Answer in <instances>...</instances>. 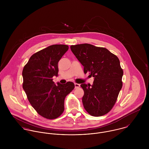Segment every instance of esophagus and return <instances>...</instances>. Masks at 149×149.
I'll return each mask as SVG.
<instances>
[{
	"instance_id": "obj_1",
	"label": "esophagus",
	"mask_w": 149,
	"mask_h": 149,
	"mask_svg": "<svg viewBox=\"0 0 149 149\" xmlns=\"http://www.w3.org/2000/svg\"><path fill=\"white\" fill-rule=\"evenodd\" d=\"M74 86H75V88H78L80 86V84L77 83H74Z\"/></svg>"
}]
</instances>
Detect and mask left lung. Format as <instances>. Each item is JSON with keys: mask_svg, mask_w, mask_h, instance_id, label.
Returning a JSON list of instances; mask_svg holds the SVG:
<instances>
[{"mask_svg": "<svg viewBox=\"0 0 149 149\" xmlns=\"http://www.w3.org/2000/svg\"><path fill=\"white\" fill-rule=\"evenodd\" d=\"M70 49L84 66V73L95 78L93 85L81 84L85 110L93 116L106 115L115 105L123 85V70L118 57L106 48L88 43L71 45Z\"/></svg>", "mask_w": 149, "mask_h": 149, "instance_id": "obj_1", "label": "left lung"}]
</instances>
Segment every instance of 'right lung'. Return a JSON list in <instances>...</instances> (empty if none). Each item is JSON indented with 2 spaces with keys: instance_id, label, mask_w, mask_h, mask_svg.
<instances>
[{
  "instance_id": "add662e5",
  "label": "right lung",
  "mask_w": 149,
  "mask_h": 149,
  "mask_svg": "<svg viewBox=\"0 0 149 149\" xmlns=\"http://www.w3.org/2000/svg\"><path fill=\"white\" fill-rule=\"evenodd\" d=\"M68 49L66 45L49 46L33 54L22 71V86L29 102L40 115L48 119L63 113L65 99L74 88L72 82L56 85L53 81V77L58 76V63Z\"/></svg>"
}]
</instances>
